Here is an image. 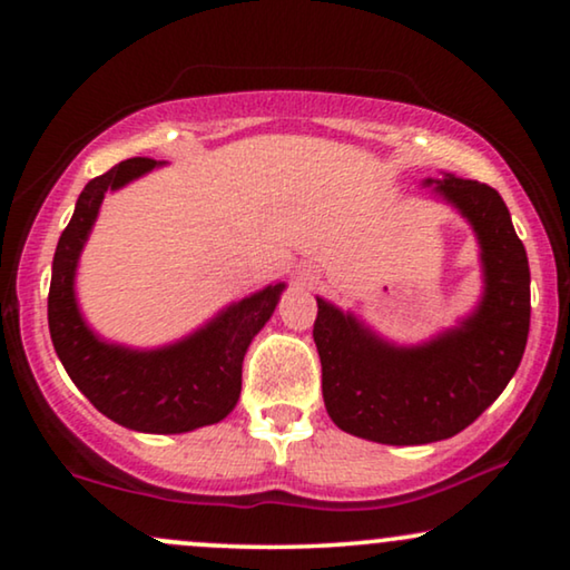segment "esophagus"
<instances>
[{
	"label": "esophagus",
	"instance_id": "1",
	"mask_svg": "<svg viewBox=\"0 0 570 570\" xmlns=\"http://www.w3.org/2000/svg\"><path fill=\"white\" fill-rule=\"evenodd\" d=\"M298 275H301L303 279H306V275H308V269H298Z\"/></svg>",
	"mask_w": 570,
	"mask_h": 570
}]
</instances>
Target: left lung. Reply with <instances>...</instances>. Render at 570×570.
<instances>
[{"label":"left lung","instance_id":"left-lung-1","mask_svg":"<svg viewBox=\"0 0 570 570\" xmlns=\"http://www.w3.org/2000/svg\"><path fill=\"white\" fill-rule=\"evenodd\" d=\"M423 186L478 236L482 295L472 314L423 345H394L316 295L326 412L345 433L389 446L443 441L472 425L517 373L532 311L527 252L501 194L454 174Z\"/></svg>","mask_w":570,"mask_h":570}]
</instances>
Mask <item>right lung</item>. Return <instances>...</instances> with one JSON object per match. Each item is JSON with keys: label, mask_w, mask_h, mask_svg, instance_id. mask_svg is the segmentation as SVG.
Wrapping results in <instances>:
<instances>
[{"label": "right lung", "mask_w": 570, "mask_h": 570, "mask_svg": "<svg viewBox=\"0 0 570 570\" xmlns=\"http://www.w3.org/2000/svg\"><path fill=\"white\" fill-rule=\"evenodd\" d=\"M160 166L166 163L129 158L92 178L77 197L51 264L49 332L69 379L108 420L139 433H189L220 423L236 407L244 355L275 314L285 283L230 303L197 332L163 347L137 350L92 332L75 293L82 248L106 191L121 189Z\"/></svg>", "instance_id": "right-lung-1"}]
</instances>
